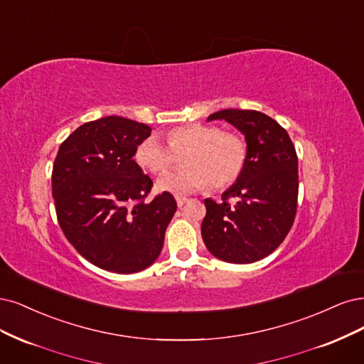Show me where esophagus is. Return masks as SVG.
Returning <instances> with one entry per match:
<instances>
[{
    "label": "esophagus",
    "mask_w": 364,
    "mask_h": 364,
    "mask_svg": "<svg viewBox=\"0 0 364 364\" xmlns=\"http://www.w3.org/2000/svg\"><path fill=\"white\" fill-rule=\"evenodd\" d=\"M175 201H177V205H178V207H183L187 201H189V199L184 198V196H177V198H175Z\"/></svg>",
    "instance_id": "34e87169"
}]
</instances>
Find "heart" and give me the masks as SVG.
I'll use <instances>...</instances> for the list:
<instances>
[{
  "mask_svg": "<svg viewBox=\"0 0 364 364\" xmlns=\"http://www.w3.org/2000/svg\"><path fill=\"white\" fill-rule=\"evenodd\" d=\"M168 145L159 136H149L139 144L136 160L142 168L159 173L166 171L183 158V168L163 173L157 180L161 192L187 195L196 192L210 183L222 189L239 178L248 146L234 133H222L216 125L189 124L177 127L166 136Z\"/></svg>",
  "mask_w": 364,
  "mask_h": 364,
  "instance_id": "heart-1",
  "label": "heart"
}]
</instances>
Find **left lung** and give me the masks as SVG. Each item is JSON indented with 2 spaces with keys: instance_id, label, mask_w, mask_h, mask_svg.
<instances>
[{
  "instance_id": "obj_1",
  "label": "left lung",
  "mask_w": 364,
  "mask_h": 364,
  "mask_svg": "<svg viewBox=\"0 0 364 364\" xmlns=\"http://www.w3.org/2000/svg\"><path fill=\"white\" fill-rule=\"evenodd\" d=\"M224 119L245 136L248 159L239 178L207 198L201 236L216 259L246 264L274 252L296 215L298 157L287 132L257 110L225 109L207 121Z\"/></svg>"
}]
</instances>
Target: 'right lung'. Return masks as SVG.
Here are the masks:
<instances>
[{"label":"right lung","instance_id":"obj_1","mask_svg":"<svg viewBox=\"0 0 364 364\" xmlns=\"http://www.w3.org/2000/svg\"><path fill=\"white\" fill-rule=\"evenodd\" d=\"M149 136L146 124L105 116L78 127L58 148V224L78 254L104 271L134 274L154 263L177 210L168 192L144 201L152 181L133 157Z\"/></svg>","mask_w":364,"mask_h":364}]
</instances>
